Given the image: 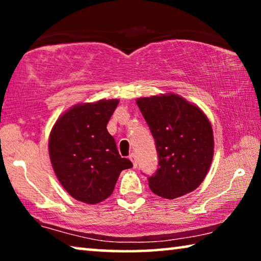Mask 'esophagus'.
Segmentation results:
<instances>
[{
	"label": "esophagus",
	"mask_w": 261,
	"mask_h": 261,
	"mask_svg": "<svg viewBox=\"0 0 261 261\" xmlns=\"http://www.w3.org/2000/svg\"><path fill=\"white\" fill-rule=\"evenodd\" d=\"M130 160L132 161V163H134V167L136 168L137 167V165H138V163H137V159H136V154L135 153H131L130 154Z\"/></svg>",
	"instance_id": "1"
}]
</instances>
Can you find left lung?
Masks as SVG:
<instances>
[{
  "label": "left lung",
  "mask_w": 261,
  "mask_h": 261,
  "mask_svg": "<svg viewBox=\"0 0 261 261\" xmlns=\"http://www.w3.org/2000/svg\"><path fill=\"white\" fill-rule=\"evenodd\" d=\"M137 105L155 141L159 165L149 189L166 199L196 190L213 159L214 139L206 115L176 94L140 98Z\"/></svg>",
  "instance_id": "1"
}]
</instances>
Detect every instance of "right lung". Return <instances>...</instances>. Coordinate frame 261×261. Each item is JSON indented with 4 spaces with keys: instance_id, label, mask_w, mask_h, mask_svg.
Here are the masks:
<instances>
[{
    "instance_id": "right-lung-1",
    "label": "right lung",
    "mask_w": 261,
    "mask_h": 261,
    "mask_svg": "<svg viewBox=\"0 0 261 261\" xmlns=\"http://www.w3.org/2000/svg\"><path fill=\"white\" fill-rule=\"evenodd\" d=\"M117 105L118 100H100L74 106L51 130L48 146L57 178L70 196L86 204L108 198L121 171L132 167L107 130Z\"/></svg>"
}]
</instances>
